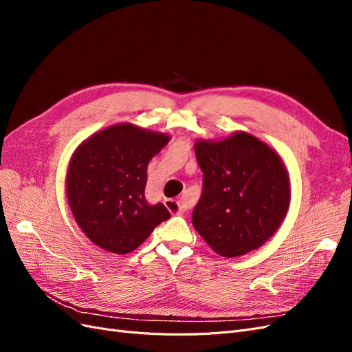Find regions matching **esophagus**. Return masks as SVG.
Returning <instances> with one entry per match:
<instances>
[{"label":"esophagus","instance_id":"1","mask_svg":"<svg viewBox=\"0 0 352 352\" xmlns=\"http://www.w3.org/2000/svg\"><path fill=\"white\" fill-rule=\"evenodd\" d=\"M164 204L170 211L175 212V214H184V212H186L190 208V198L182 197L179 201L166 199Z\"/></svg>","mask_w":352,"mask_h":352}]
</instances>
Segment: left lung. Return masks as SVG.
<instances>
[{"instance_id":"1","label":"left lung","mask_w":352,"mask_h":352,"mask_svg":"<svg viewBox=\"0 0 352 352\" xmlns=\"http://www.w3.org/2000/svg\"><path fill=\"white\" fill-rule=\"evenodd\" d=\"M202 194L192 225L221 257L260 248L289 208V176L280 155L247 132L195 144Z\"/></svg>"}]
</instances>
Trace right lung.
Here are the masks:
<instances>
[{"mask_svg": "<svg viewBox=\"0 0 352 352\" xmlns=\"http://www.w3.org/2000/svg\"><path fill=\"white\" fill-rule=\"evenodd\" d=\"M170 136L131 123L94 133L74 151L66 192L78 226L95 245L113 254L136 250L168 210L145 199L146 167Z\"/></svg>", "mask_w": 352, "mask_h": 352, "instance_id": "1", "label": "right lung"}]
</instances>
